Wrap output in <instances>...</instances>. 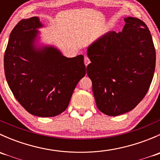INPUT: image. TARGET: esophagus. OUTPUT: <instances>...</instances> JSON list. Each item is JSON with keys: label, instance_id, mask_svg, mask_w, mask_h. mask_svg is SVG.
Listing matches in <instances>:
<instances>
[{"label": "esophagus", "instance_id": "34e87169", "mask_svg": "<svg viewBox=\"0 0 160 160\" xmlns=\"http://www.w3.org/2000/svg\"><path fill=\"white\" fill-rule=\"evenodd\" d=\"M90 61L89 58H88V56H85V57H84V63H85V65H86V67L88 65V64L90 63Z\"/></svg>", "mask_w": 160, "mask_h": 160}]
</instances>
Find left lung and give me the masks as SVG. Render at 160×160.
I'll list each match as a JSON object with an SVG mask.
<instances>
[{
  "mask_svg": "<svg viewBox=\"0 0 160 160\" xmlns=\"http://www.w3.org/2000/svg\"><path fill=\"white\" fill-rule=\"evenodd\" d=\"M122 32H109L88 48L87 72L98 108L118 116L135 108L152 80L156 50L146 24L136 18H124Z\"/></svg>",
  "mask_w": 160,
  "mask_h": 160,
  "instance_id": "8db88e82",
  "label": "left lung"
}]
</instances>
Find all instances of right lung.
I'll return each mask as SVG.
<instances>
[{
  "label": "right lung",
  "mask_w": 160,
  "mask_h": 160,
  "mask_svg": "<svg viewBox=\"0 0 160 160\" xmlns=\"http://www.w3.org/2000/svg\"><path fill=\"white\" fill-rule=\"evenodd\" d=\"M44 26L38 17L21 20L10 34L4 73L14 98L28 113L54 117L67 108L86 74L83 56L67 58L57 48L38 44Z\"/></svg>",
  "instance_id": "right-lung-1"
}]
</instances>
